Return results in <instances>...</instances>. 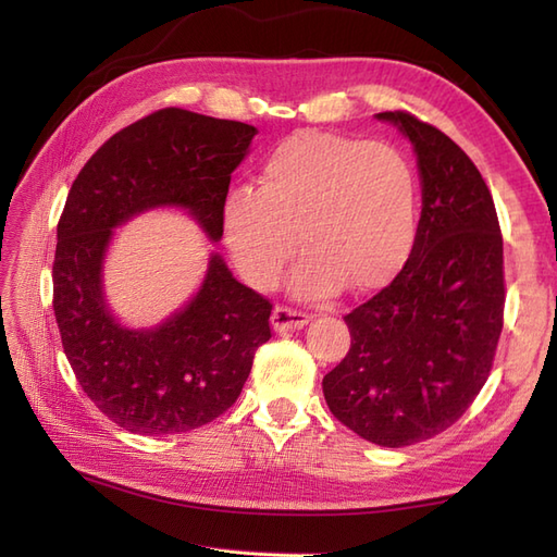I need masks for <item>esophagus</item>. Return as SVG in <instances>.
<instances>
[{"label":"esophagus","mask_w":557,"mask_h":557,"mask_svg":"<svg viewBox=\"0 0 557 557\" xmlns=\"http://www.w3.org/2000/svg\"><path fill=\"white\" fill-rule=\"evenodd\" d=\"M309 321H311L309 313L292 309V306H275V311H272V327H275L277 333H287V330H299Z\"/></svg>","instance_id":"esophagus-1"}]
</instances>
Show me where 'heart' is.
<instances>
[{
    "label": "heart",
    "mask_w": 557,
    "mask_h": 557,
    "mask_svg": "<svg viewBox=\"0 0 557 557\" xmlns=\"http://www.w3.org/2000/svg\"><path fill=\"white\" fill-rule=\"evenodd\" d=\"M222 232L236 265L256 287H272L299 248V297L342 287L366 294L397 277L417 236V176L383 140L301 132L260 164L258 186L232 188Z\"/></svg>",
    "instance_id": "1"
}]
</instances>
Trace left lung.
<instances>
[{
	"label": "left lung",
	"instance_id": "left-lung-1",
	"mask_svg": "<svg viewBox=\"0 0 557 557\" xmlns=\"http://www.w3.org/2000/svg\"><path fill=\"white\" fill-rule=\"evenodd\" d=\"M399 126L419 158L421 220L405 268L345 315L351 347L323 377L335 419L383 447L447 431L486 385L503 333V234L471 158L441 128L405 110Z\"/></svg>",
	"mask_w": 557,
	"mask_h": 557
}]
</instances>
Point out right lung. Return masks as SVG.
Returning a JSON list of instances; mask_svg holds the SVG:
<instances>
[{"mask_svg": "<svg viewBox=\"0 0 557 557\" xmlns=\"http://www.w3.org/2000/svg\"><path fill=\"white\" fill-rule=\"evenodd\" d=\"M256 128L180 108L128 124L96 150L71 184L57 224L52 306L83 393L138 435L186 433L227 411L270 339V299L244 287L215 253L196 299L152 330H128L102 299L112 227L136 212L182 206L212 242L232 172Z\"/></svg>", "mask_w": 557, "mask_h": 557, "instance_id": "add662e5", "label": "right lung"}]
</instances>
